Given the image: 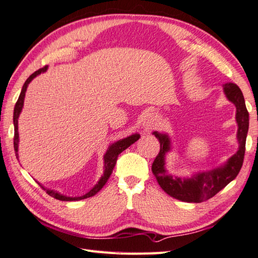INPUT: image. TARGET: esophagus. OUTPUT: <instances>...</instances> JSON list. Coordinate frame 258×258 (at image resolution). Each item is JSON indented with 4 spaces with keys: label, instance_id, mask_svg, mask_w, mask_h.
<instances>
[{
    "label": "esophagus",
    "instance_id": "esophagus-1",
    "mask_svg": "<svg viewBox=\"0 0 258 258\" xmlns=\"http://www.w3.org/2000/svg\"><path fill=\"white\" fill-rule=\"evenodd\" d=\"M156 125V120L152 117L151 114H146L143 121V127L145 130H149L152 129Z\"/></svg>",
    "mask_w": 258,
    "mask_h": 258
}]
</instances>
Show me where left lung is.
I'll return each mask as SVG.
<instances>
[{
  "label": "left lung",
  "instance_id": "8db88e82",
  "mask_svg": "<svg viewBox=\"0 0 258 258\" xmlns=\"http://www.w3.org/2000/svg\"><path fill=\"white\" fill-rule=\"evenodd\" d=\"M224 91L229 101L236 106V120L238 123L237 139L239 148L222 167L198 173L189 179L168 175L165 169V155L170 150V140L167 135L154 133L160 143V151L152 162L151 170L160 187L168 195L187 203H202L214 197L238 175L244 162L246 137L248 133L249 114L246 109L243 92L235 83H225Z\"/></svg>",
  "mask_w": 258,
  "mask_h": 258
}]
</instances>
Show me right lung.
<instances>
[{
  "label": "right lung",
  "instance_id": "add662e5",
  "mask_svg": "<svg viewBox=\"0 0 258 258\" xmlns=\"http://www.w3.org/2000/svg\"><path fill=\"white\" fill-rule=\"evenodd\" d=\"M46 69H48V67H43L39 69L38 71H35L34 73H32L28 79H26V81L24 82L23 88H22V91L20 93V97L18 99L17 103H15V107H14V113H13V123H14V150H15V155H17V158H18V146H19V133H18V119H19V115L22 111V108H23V102H24V97H25V91H26V88H28L29 83L32 81V79L35 78L38 75L42 72H45ZM139 135L136 134L133 136H129L127 138H124L122 140H119L117 143L112 144L111 146L109 147V149L107 150L106 155H104V172H103V176L101 177V179L99 180V182L97 183L96 186H94L90 191L87 192L86 195H83L81 197H67V196H63L61 194L53 191V190H50V189H45L44 187H42L46 191L48 195H50L51 197H53L55 199H59V201L62 202H73V201H80V199H85L88 197H92L93 195H96L98 191L101 190V188L106 185V182L108 181L110 175L112 173L113 168L115 166V162H117L118 159V156L121 154L123 150H125L128 148L130 145H133L134 143H136L137 140L139 139ZM40 185V183H39Z\"/></svg>",
  "mask_w": 258,
  "mask_h": 258
}]
</instances>
